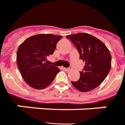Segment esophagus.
<instances>
[{"mask_svg": "<svg viewBox=\"0 0 125 125\" xmlns=\"http://www.w3.org/2000/svg\"><path fill=\"white\" fill-rule=\"evenodd\" d=\"M65 70L66 72H70V71H71L72 69L71 68H65Z\"/></svg>", "mask_w": 125, "mask_h": 125, "instance_id": "obj_1", "label": "esophagus"}]
</instances>
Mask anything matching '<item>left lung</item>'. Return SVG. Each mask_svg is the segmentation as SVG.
<instances>
[{"label": "left lung", "instance_id": "1", "mask_svg": "<svg viewBox=\"0 0 125 125\" xmlns=\"http://www.w3.org/2000/svg\"><path fill=\"white\" fill-rule=\"evenodd\" d=\"M67 38L77 48L80 59L85 62L80 78L72 81L80 91L87 92L97 87L105 80L112 66L111 54L105 44L87 33H77L67 36Z\"/></svg>", "mask_w": 125, "mask_h": 125}]
</instances>
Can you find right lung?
I'll return each instance as SVG.
<instances>
[{
  "label": "right lung",
  "instance_id": "right-lung-1",
  "mask_svg": "<svg viewBox=\"0 0 125 125\" xmlns=\"http://www.w3.org/2000/svg\"><path fill=\"white\" fill-rule=\"evenodd\" d=\"M62 36L39 34L30 36L20 44L17 63L23 80L29 86L42 89L50 84L60 70L47 64V57L53 55Z\"/></svg>",
  "mask_w": 125,
  "mask_h": 125
}]
</instances>
